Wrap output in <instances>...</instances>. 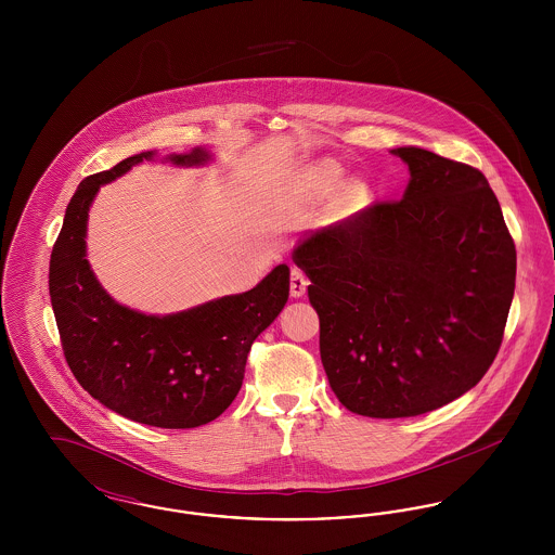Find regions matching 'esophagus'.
Segmentation results:
<instances>
[{
    "instance_id": "esophagus-1",
    "label": "esophagus",
    "mask_w": 555,
    "mask_h": 555,
    "mask_svg": "<svg viewBox=\"0 0 555 555\" xmlns=\"http://www.w3.org/2000/svg\"><path fill=\"white\" fill-rule=\"evenodd\" d=\"M289 285L293 297H304V293L308 289V276L297 266L291 268Z\"/></svg>"
}]
</instances>
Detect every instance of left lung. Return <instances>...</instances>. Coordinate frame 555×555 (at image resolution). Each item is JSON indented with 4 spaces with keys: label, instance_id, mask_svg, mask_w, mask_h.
Masks as SVG:
<instances>
[{
    "label": "left lung",
    "instance_id": "left-lung-1",
    "mask_svg": "<svg viewBox=\"0 0 555 555\" xmlns=\"http://www.w3.org/2000/svg\"><path fill=\"white\" fill-rule=\"evenodd\" d=\"M397 202L301 238L320 358L353 414L408 418L470 391L493 364L516 285V247L485 175L423 147L391 150Z\"/></svg>",
    "mask_w": 555,
    "mask_h": 555
}]
</instances>
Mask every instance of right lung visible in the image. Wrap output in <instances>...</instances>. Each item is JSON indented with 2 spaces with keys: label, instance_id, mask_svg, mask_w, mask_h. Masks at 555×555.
<instances>
[{
  "label": "right lung",
  "instance_id": "add662e5",
  "mask_svg": "<svg viewBox=\"0 0 555 555\" xmlns=\"http://www.w3.org/2000/svg\"><path fill=\"white\" fill-rule=\"evenodd\" d=\"M156 152H141L87 177L75 191L50 260V297L66 362L80 387L112 412L159 428H195L237 397L251 344L289 299V266L254 289L224 295L177 314L152 317L120 306L87 262V218L100 186ZM210 162L206 147L168 158Z\"/></svg>",
  "mask_w": 555,
  "mask_h": 555
}]
</instances>
